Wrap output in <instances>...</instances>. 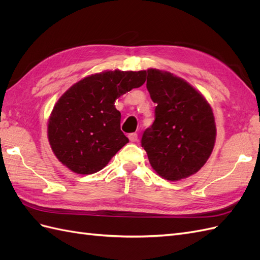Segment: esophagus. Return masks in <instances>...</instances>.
Wrapping results in <instances>:
<instances>
[{"label": "esophagus", "mask_w": 260, "mask_h": 260, "mask_svg": "<svg viewBox=\"0 0 260 260\" xmlns=\"http://www.w3.org/2000/svg\"><path fill=\"white\" fill-rule=\"evenodd\" d=\"M129 140L131 141V142H137L138 141V135L137 133H130V135L128 136Z\"/></svg>", "instance_id": "1"}]
</instances>
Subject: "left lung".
I'll return each mask as SVG.
<instances>
[{"mask_svg": "<svg viewBox=\"0 0 260 260\" xmlns=\"http://www.w3.org/2000/svg\"><path fill=\"white\" fill-rule=\"evenodd\" d=\"M146 88L156 103L155 120L141 140L156 174L178 181L196 174L216 142L210 104L184 79L169 72L147 69Z\"/></svg>", "mask_w": 260, "mask_h": 260, "instance_id": "obj_1", "label": "left lung"}]
</instances>
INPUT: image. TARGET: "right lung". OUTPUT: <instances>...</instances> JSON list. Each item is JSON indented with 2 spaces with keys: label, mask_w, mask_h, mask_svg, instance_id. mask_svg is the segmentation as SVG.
<instances>
[{
  "label": "right lung",
  "mask_w": 260,
  "mask_h": 260,
  "mask_svg": "<svg viewBox=\"0 0 260 260\" xmlns=\"http://www.w3.org/2000/svg\"><path fill=\"white\" fill-rule=\"evenodd\" d=\"M146 72L106 70L85 77L62 94L48 122V139L56 158L78 175L103 169L129 142L120 130L115 101L145 82Z\"/></svg>",
  "instance_id": "add662e5"
}]
</instances>
